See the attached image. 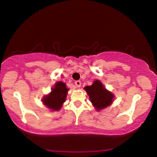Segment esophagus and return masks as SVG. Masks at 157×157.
Masks as SVG:
<instances>
[{
    "label": "esophagus",
    "instance_id": "obj_1",
    "mask_svg": "<svg viewBox=\"0 0 157 157\" xmlns=\"http://www.w3.org/2000/svg\"><path fill=\"white\" fill-rule=\"evenodd\" d=\"M75 85L77 86V88H80L81 86V81L80 80H77L75 81Z\"/></svg>",
    "mask_w": 157,
    "mask_h": 157
}]
</instances>
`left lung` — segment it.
<instances>
[{"label":"left lung","mask_w":157,"mask_h":157,"mask_svg":"<svg viewBox=\"0 0 157 157\" xmlns=\"http://www.w3.org/2000/svg\"><path fill=\"white\" fill-rule=\"evenodd\" d=\"M84 89L88 94L91 103L98 111L106 108L112 103L114 95L105 89L99 80L94 81L92 85L85 87Z\"/></svg>","instance_id":"obj_1"}]
</instances>
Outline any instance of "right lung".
<instances>
[{
  "label": "right lung",
  "instance_id": "1",
  "mask_svg": "<svg viewBox=\"0 0 157 157\" xmlns=\"http://www.w3.org/2000/svg\"><path fill=\"white\" fill-rule=\"evenodd\" d=\"M68 90L69 89L66 87L65 83L61 81L56 82L51 92L43 98V104L51 109L59 110L65 101Z\"/></svg>",
  "mask_w": 157,
  "mask_h": 157
}]
</instances>
